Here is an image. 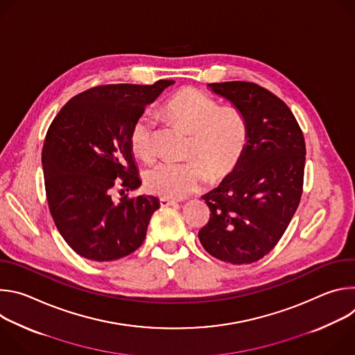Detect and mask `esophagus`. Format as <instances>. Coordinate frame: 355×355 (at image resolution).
Returning a JSON list of instances; mask_svg holds the SVG:
<instances>
[{
	"instance_id": "1",
	"label": "esophagus",
	"mask_w": 355,
	"mask_h": 355,
	"mask_svg": "<svg viewBox=\"0 0 355 355\" xmlns=\"http://www.w3.org/2000/svg\"><path fill=\"white\" fill-rule=\"evenodd\" d=\"M177 202L174 200V199H170V198H164V196H162L160 198V205L164 208V207H173V205H175Z\"/></svg>"
}]
</instances>
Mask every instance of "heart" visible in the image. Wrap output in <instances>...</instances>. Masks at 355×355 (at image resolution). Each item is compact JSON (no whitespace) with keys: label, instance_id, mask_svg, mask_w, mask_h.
<instances>
[{"label":"heart","instance_id":"obj_1","mask_svg":"<svg viewBox=\"0 0 355 355\" xmlns=\"http://www.w3.org/2000/svg\"><path fill=\"white\" fill-rule=\"evenodd\" d=\"M164 115L191 135L188 159L181 163L162 160L143 173L147 191L164 198H182L196 191L208 180L222 178L239 164L248 140L244 115L236 108H220L208 94L195 88H184L174 94L163 108ZM156 121L144 112L136 118L130 129V147L143 160L155 156Z\"/></svg>","mask_w":355,"mask_h":355}]
</instances>
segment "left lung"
I'll return each mask as SVG.
<instances>
[{
  "instance_id": "8db88e82",
  "label": "left lung",
  "mask_w": 355,
  "mask_h": 355,
  "mask_svg": "<svg viewBox=\"0 0 355 355\" xmlns=\"http://www.w3.org/2000/svg\"><path fill=\"white\" fill-rule=\"evenodd\" d=\"M208 88L244 115L248 140L234 170L202 195L211 218L198 237L215 259L251 264L275 247L296 212L305 139L291 110L268 89L245 81L214 83Z\"/></svg>"
}]
</instances>
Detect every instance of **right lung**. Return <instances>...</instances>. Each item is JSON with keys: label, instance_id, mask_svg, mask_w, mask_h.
<instances>
[{"label": "right lung", "instance_id": "1", "mask_svg": "<svg viewBox=\"0 0 355 355\" xmlns=\"http://www.w3.org/2000/svg\"><path fill=\"white\" fill-rule=\"evenodd\" d=\"M175 81L112 84L87 89L62 108L42 150L50 214L66 243L92 261H114L137 250L160 208L153 195L119 202L115 185H141L129 136L133 122ZM123 191V189H122Z\"/></svg>", "mask_w": 355, "mask_h": 355}]
</instances>
